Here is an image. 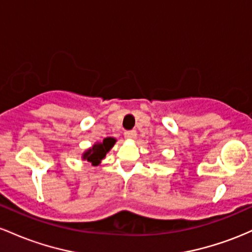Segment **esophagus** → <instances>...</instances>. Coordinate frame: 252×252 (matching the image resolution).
<instances>
[{"label": "esophagus", "mask_w": 252, "mask_h": 252, "mask_svg": "<svg viewBox=\"0 0 252 252\" xmlns=\"http://www.w3.org/2000/svg\"><path fill=\"white\" fill-rule=\"evenodd\" d=\"M135 137H137V132H135L134 129H132V131H126L125 132V138H126V139L132 140V139H134Z\"/></svg>", "instance_id": "1"}]
</instances>
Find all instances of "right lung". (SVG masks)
Listing matches in <instances>:
<instances>
[{"label": "right lung", "mask_w": 252, "mask_h": 252, "mask_svg": "<svg viewBox=\"0 0 252 252\" xmlns=\"http://www.w3.org/2000/svg\"><path fill=\"white\" fill-rule=\"evenodd\" d=\"M115 143H117V139L113 137H106L103 140L96 141L92 148L87 149L82 154V159L88 160L93 165H98L101 160L106 158V155L111 151Z\"/></svg>", "instance_id": "right-lung-1"}]
</instances>
